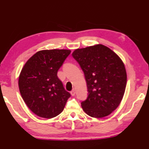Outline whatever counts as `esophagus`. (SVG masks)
<instances>
[{
	"mask_svg": "<svg viewBox=\"0 0 149 149\" xmlns=\"http://www.w3.org/2000/svg\"><path fill=\"white\" fill-rule=\"evenodd\" d=\"M70 93H71V95H72V96H74L75 95V90L74 89H73L71 92H70Z\"/></svg>",
	"mask_w": 149,
	"mask_h": 149,
	"instance_id": "1",
	"label": "esophagus"
}]
</instances>
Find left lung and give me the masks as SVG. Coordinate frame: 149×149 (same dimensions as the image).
Instances as JSON below:
<instances>
[{"label":"left lung","instance_id":"8db88e82","mask_svg":"<svg viewBox=\"0 0 149 149\" xmlns=\"http://www.w3.org/2000/svg\"><path fill=\"white\" fill-rule=\"evenodd\" d=\"M86 80L88 97L81 102L90 116L102 118L119 106L124 95L127 74L122 60L109 48L97 45L74 50Z\"/></svg>","mask_w":149,"mask_h":149}]
</instances>
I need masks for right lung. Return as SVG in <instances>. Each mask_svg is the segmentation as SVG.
Masks as SVG:
<instances>
[{
    "label": "right lung",
    "mask_w": 149,
    "mask_h": 149,
    "mask_svg": "<svg viewBox=\"0 0 149 149\" xmlns=\"http://www.w3.org/2000/svg\"><path fill=\"white\" fill-rule=\"evenodd\" d=\"M71 50H44L27 60L19 77L22 99L39 117L52 118L61 113L71 97L65 91L57 73Z\"/></svg>",
    "instance_id": "right-lung-1"
}]
</instances>
